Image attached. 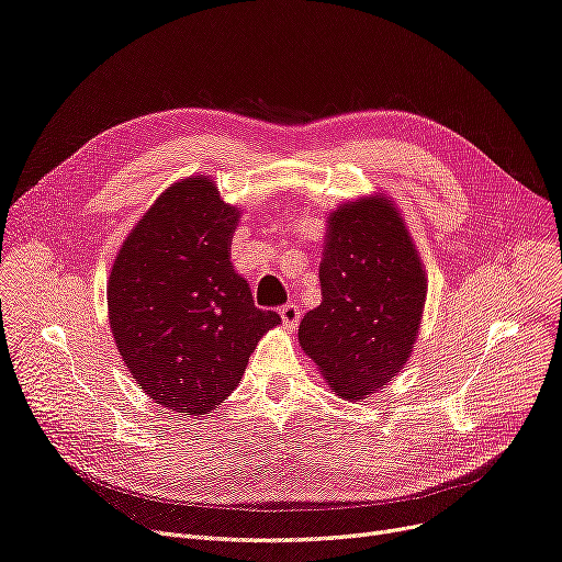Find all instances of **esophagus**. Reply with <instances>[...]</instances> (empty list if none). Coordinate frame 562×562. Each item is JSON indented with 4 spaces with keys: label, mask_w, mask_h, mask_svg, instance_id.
<instances>
[{
    "label": "esophagus",
    "mask_w": 562,
    "mask_h": 562,
    "mask_svg": "<svg viewBox=\"0 0 562 562\" xmlns=\"http://www.w3.org/2000/svg\"><path fill=\"white\" fill-rule=\"evenodd\" d=\"M280 317H282V324L284 328L294 330L299 326V319H301V310L296 303H286L282 310H280Z\"/></svg>",
    "instance_id": "1"
}]
</instances>
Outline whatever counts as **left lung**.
<instances>
[{
    "label": "left lung",
    "instance_id": "1",
    "mask_svg": "<svg viewBox=\"0 0 562 562\" xmlns=\"http://www.w3.org/2000/svg\"><path fill=\"white\" fill-rule=\"evenodd\" d=\"M322 303L299 342L340 398L366 401L409 361L428 276L401 207L386 194L340 203L326 217Z\"/></svg>",
    "mask_w": 562,
    "mask_h": 562
}]
</instances>
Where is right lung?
<instances>
[{
  "mask_svg": "<svg viewBox=\"0 0 562 562\" xmlns=\"http://www.w3.org/2000/svg\"><path fill=\"white\" fill-rule=\"evenodd\" d=\"M238 205L211 176L173 182L115 255L109 324L143 393L180 414H211L240 384L257 342L282 319L255 307L232 263Z\"/></svg>",
  "mask_w": 562,
  "mask_h": 562,
  "instance_id": "obj_1",
  "label": "right lung"
}]
</instances>
